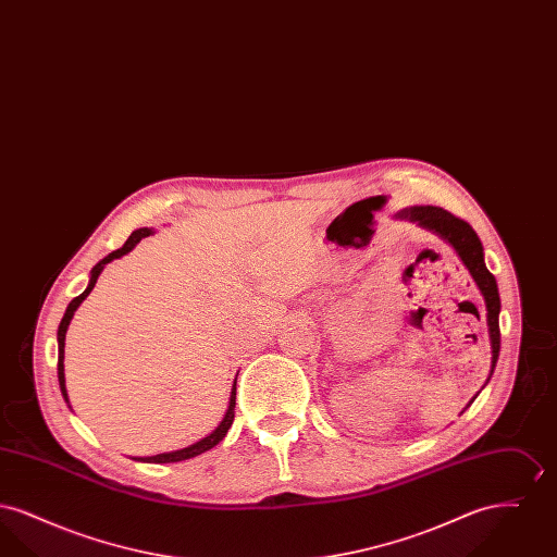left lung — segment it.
<instances>
[{"instance_id":"left-lung-1","label":"left lung","mask_w":557,"mask_h":557,"mask_svg":"<svg viewBox=\"0 0 557 557\" xmlns=\"http://www.w3.org/2000/svg\"><path fill=\"white\" fill-rule=\"evenodd\" d=\"M395 216L407 219L411 223H418L420 227H424L428 232L436 234L438 238L445 239L450 248L457 252L461 263L470 271L478 290L484 298V307H486V325H488V341H491V371H488V377L484 382V386H486L493 371H495L497 359H499V348H502V332H499L502 298H499L497 280L484 263L482 242L478 238V234L472 230L470 223H466L463 219H457L455 214H450L449 211H445L441 207H409V209L398 211ZM476 397H472V400L463 407V411L474 403Z\"/></svg>"}]
</instances>
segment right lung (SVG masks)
<instances>
[{
	"mask_svg": "<svg viewBox=\"0 0 557 557\" xmlns=\"http://www.w3.org/2000/svg\"><path fill=\"white\" fill-rule=\"evenodd\" d=\"M152 234H154V230H150V227L135 230L132 236L127 238V242L123 244V248L110 252L100 263H96L94 269L89 271V284H87V288L81 292L77 298H73V300L69 302V307H66V311H64V318H62L60 325H58V382H60V393H62L64 400L69 403V407H71V400H69V393H66V380H64V341H66V330H69V325H71V319L75 315V311L79 309L81 302L89 296V292L94 290V286H96L100 273L104 271V267H107L110 261L121 259V257H125L127 252H132L133 248L139 244V239L148 238V236H152ZM234 407H236V380H234V386H232V393H230V403H227L225 416H223V420L219 422V425L212 430L209 436L200 438L198 443L189 445L186 449L159 453V455H152V457H133V459L144 461V463H173V461H184V459H191V457H196V455H202L205 450L212 449L214 445H219V443L225 438L227 430L234 424Z\"/></svg>",
	"mask_w": 557,
	"mask_h": 557,
	"instance_id": "1",
	"label": "right lung"
}]
</instances>
